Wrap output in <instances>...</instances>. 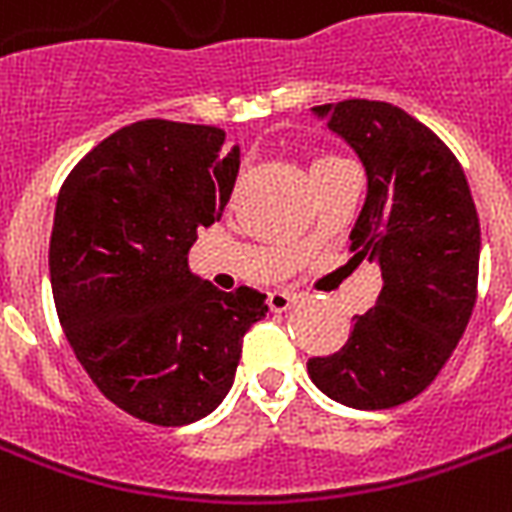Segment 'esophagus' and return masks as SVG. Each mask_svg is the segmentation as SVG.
Masks as SVG:
<instances>
[{
	"label": "esophagus",
	"instance_id": "34e87169",
	"mask_svg": "<svg viewBox=\"0 0 512 512\" xmlns=\"http://www.w3.org/2000/svg\"><path fill=\"white\" fill-rule=\"evenodd\" d=\"M292 303H295V295H292V292H271V295H268V306H271V311H287Z\"/></svg>",
	"mask_w": 512,
	"mask_h": 512
}]
</instances>
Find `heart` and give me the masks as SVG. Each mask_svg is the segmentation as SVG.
Wrapping results in <instances>:
<instances>
[{
    "label": "heart",
    "mask_w": 512,
    "mask_h": 512,
    "mask_svg": "<svg viewBox=\"0 0 512 512\" xmlns=\"http://www.w3.org/2000/svg\"><path fill=\"white\" fill-rule=\"evenodd\" d=\"M333 161H338V158H333V155H319L317 161H314V169H322V166H327V163H333Z\"/></svg>",
    "instance_id": "b5f03b06"
}]
</instances>
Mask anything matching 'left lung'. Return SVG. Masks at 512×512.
Here are the masks:
<instances>
[{"mask_svg":"<svg viewBox=\"0 0 512 512\" xmlns=\"http://www.w3.org/2000/svg\"><path fill=\"white\" fill-rule=\"evenodd\" d=\"M314 112L365 166L351 260L378 263L384 287L376 306L351 319L341 349L308 360V376L335 403L395 408L435 381L470 322L481 222L454 152L416 117L368 99Z\"/></svg>","mask_w":512,"mask_h":512,"instance_id":"8db88e82","label":"left lung"}]
</instances>
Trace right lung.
Segmentation results:
<instances>
[{
	"mask_svg": "<svg viewBox=\"0 0 512 512\" xmlns=\"http://www.w3.org/2000/svg\"><path fill=\"white\" fill-rule=\"evenodd\" d=\"M236 177L222 128L155 117L96 144L58 193L50 284L66 341L101 395L147 424L212 413L268 311L263 292H222L187 265Z\"/></svg>",
	"mask_w": 512,
	"mask_h": 512,
	"instance_id": "obj_1",
	"label": "right lung"
}]
</instances>
